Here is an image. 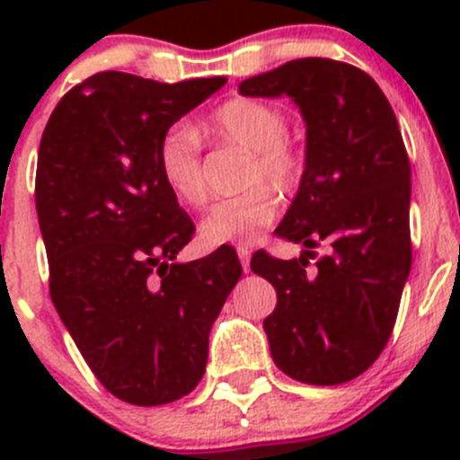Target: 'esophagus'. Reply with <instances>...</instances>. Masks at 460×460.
Returning <instances> with one entry per match:
<instances>
[{"label": "esophagus", "mask_w": 460, "mask_h": 460, "mask_svg": "<svg viewBox=\"0 0 460 460\" xmlns=\"http://www.w3.org/2000/svg\"><path fill=\"white\" fill-rule=\"evenodd\" d=\"M237 255H239V262H242L243 271H249V262H251V249H249V246H237Z\"/></svg>", "instance_id": "34e87169"}]
</instances>
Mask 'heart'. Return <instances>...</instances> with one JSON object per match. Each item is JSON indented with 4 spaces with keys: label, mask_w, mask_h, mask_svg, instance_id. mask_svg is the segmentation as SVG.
<instances>
[{
    "label": "heart",
    "mask_w": 460,
    "mask_h": 460,
    "mask_svg": "<svg viewBox=\"0 0 460 460\" xmlns=\"http://www.w3.org/2000/svg\"><path fill=\"white\" fill-rule=\"evenodd\" d=\"M211 131L251 152L246 184L265 180L288 190L302 177L304 158L286 137V115L276 105L255 99H233L211 115ZM158 174L180 202L200 207L207 200L200 140L186 126H174L161 137L156 152ZM279 202L270 186L255 184L239 195L218 200L200 223V237L209 246L251 243L274 221Z\"/></svg>",
    "instance_id": "1"
}]
</instances>
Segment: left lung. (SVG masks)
Segmentation results:
<instances>
[{
  "mask_svg": "<svg viewBox=\"0 0 460 460\" xmlns=\"http://www.w3.org/2000/svg\"><path fill=\"white\" fill-rule=\"evenodd\" d=\"M239 93H286L306 121V168L276 234L308 251L251 260L276 290L262 324L271 357L306 385L355 380L385 350L412 265L410 161L396 115L368 73L323 57L243 80ZM323 241L330 253L308 270Z\"/></svg>",
  "mask_w": 460,
  "mask_h": 460,
  "instance_id": "left-lung-1",
  "label": "left lung"
}]
</instances>
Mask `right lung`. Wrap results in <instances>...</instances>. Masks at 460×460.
Wrapping results in <instances>:
<instances>
[{"label": "right lung", "instance_id": "add662e5", "mask_svg": "<svg viewBox=\"0 0 460 460\" xmlns=\"http://www.w3.org/2000/svg\"><path fill=\"white\" fill-rule=\"evenodd\" d=\"M223 84L96 73L64 93L40 137L36 214L52 304L93 376L126 403L193 392L211 324L242 276L223 246L174 260L195 226L156 164L170 126Z\"/></svg>", "mask_w": 460, "mask_h": 460}]
</instances>
